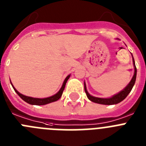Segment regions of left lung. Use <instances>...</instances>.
Masks as SVG:
<instances>
[{
  "instance_id": "obj_1",
  "label": "left lung",
  "mask_w": 146,
  "mask_h": 146,
  "mask_svg": "<svg viewBox=\"0 0 146 146\" xmlns=\"http://www.w3.org/2000/svg\"><path fill=\"white\" fill-rule=\"evenodd\" d=\"M133 58V56H132ZM133 64L134 66H135V74H134L133 77L130 82L128 84V86H126L123 91L118 93V94L113 96L111 98H108V99H103V98H98V97H94V96H91L90 94L88 93L87 90H86V83H84V88H85V91L87 95V97L88 98L91 102L95 103H98V104H107V105H110V104H115L121 102V101H123V99L128 96V94H129L130 91H131V89L133 88L134 85L135 83V80H136V76H137V68L135 66V60L133 58Z\"/></svg>"
}]
</instances>
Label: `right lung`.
Here are the masks:
<instances>
[{
  "label": "right lung",
  "mask_w": 146,
  "mask_h": 146,
  "mask_svg": "<svg viewBox=\"0 0 146 146\" xmlns=\"http://www.w3.org/2000/svg\"><path fill=\"white\" fill-rule=\"evenodd\" d=\"M69 77H70V75L67 76L65 80H64V83H63V86H62L61 88L60 89V91H59L57 94L53 95V96H50V97L44 98V99H38V98H33L30 97V96H24V95H23V94H21L20 93L18 92L16 89L15 88V87L12 86V84H11V86H12L13 88H14V90L15 91V92L19 95V96H20L22 99H23L24 101L26 102L27 103H28V104H35V105H44V104H49V103L57 101V100H58V99L61 97L63 91H64V88H65L66 83L67 80H69Z\"/></svg>",
  "instance_id": "right-lung-1"
}]
</instances>
